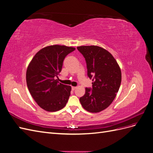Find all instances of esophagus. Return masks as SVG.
Masks as SVG:
<instances>
[{
	"label": "esophagus",
	"mask_w": 153,
	"mask_h": 153,
	"mask_svg": "<svg viewBox=\"0 0 153 153\" xmlns=\"http://www.w3.org/2000/svg\"><path fill=\"white\" fill-rule=\"evenodd\" d=\"M71 89H72L73 91H75L76 89V87H72Z\"/></svg>",
	"instance_id": "1"
}]
</instances>
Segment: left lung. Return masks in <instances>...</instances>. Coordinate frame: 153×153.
Segmentation results:
<instances>
[{"mask_svg":"<svg viewBox=\"0 0 153 153\" xmlns=\"http://www.w3.org/2000/svg\"><path fill=\"white\" fill-rule=\"evenodd\" d=\"M78 50L85 59L92 88H85L82 106L92 113L101 112L112 103L121 82V71L112 55L98 46H81Z\"/></svg>","mask_w":153,"mask_h":153,"instance_id":"1","label":"left lung"}]
</instances>
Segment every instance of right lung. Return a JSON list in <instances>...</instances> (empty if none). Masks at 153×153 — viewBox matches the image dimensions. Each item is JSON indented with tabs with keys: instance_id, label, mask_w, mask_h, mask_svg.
Returning <instances> with one entry per match:
<instances>
[{
	"instance_id": "1",
	"label": "right lung",
	"mask_w": 153,
	"mask_h": 153,
	"mask_svg": "<svg viewBox=\"0 0 153 153\" xmlns=\"http://www.w3.org/2000/svg\"><path fill=\"white\" fill-rule=\"evenodd\" d=\"M75 50L66 46L52 45L40 50L27 68L26 81L32 98L41 108L56 112L63 108L71 87L57 81L64 59Z\"/></svg>"
}]
</instances>
